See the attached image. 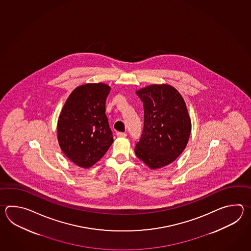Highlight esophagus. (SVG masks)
I'll use <instances>...</instances> for the list:
<instances>
[{
	"instance_id": "esophagus-1",
	"label": "esophagus",
	"mask_w": 251,
	"mask_h": 251,
	"mask_svg": "<svg viewBox=\"0 0 251 251\" xmlns=\"http://www.w3.org/2000/svg\"><path fill=\"white\" fill-rule=\"evenodd\" d=\"M127 134L126 133H121V132H118V133H117V136L118 137H126Z\"/></svg>"
}]
</instances>
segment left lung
Returning <instances> with one entry per match:
<instances>
[{"mask_svg": "<svg viewBox=\"0 0 251 251\" xmlns=\"http://www.w3.org/2000/svg\"><path fill=\"white\" fill-rule=\"evenodd\" d=\"M144 103L143 134L134 152L151 170L172 163L187 147L191 119L181 94L169 84H151L136 91Z\"/></svg>", "mask_w": 251, "mask_h": 251, "instance_id": "obj_1", "label": "left lung"}]
</instances>
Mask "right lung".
<instances>
[{
	"mask_svg": "<svg viewBox=\"0 0 251 251\" xmlns=\"http://www.w3.org/2000/svg\"><path fill=\"white\" fill-rule=\"evenodd\" d=\"M106 83L78 86L64 103L57 121V139L64 155L80 168L88 169L101 159L112 144L106 116Z\"/></svg>",
	"mask_w": 251,
	"mask_h": 251,
	"instance_id": "1",
	"label": "right lung"
}]
</instances>
